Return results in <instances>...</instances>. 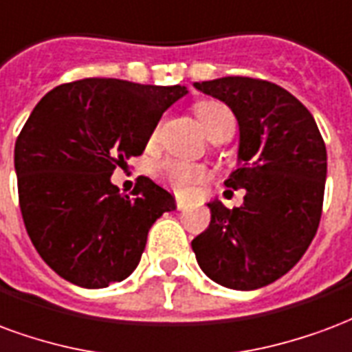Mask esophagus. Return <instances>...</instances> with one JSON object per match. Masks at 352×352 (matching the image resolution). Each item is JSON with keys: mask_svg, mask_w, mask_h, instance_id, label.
<instances>
[{"mask_svg": "<svg viewBox=\"0 0 352 352\" xmlns=\"http://www.w3.org/2000/svg\"><path fill=\"white\" fill-rule=\"evenodd\" d=\"M176 208H178V210H187V208H189V204H187L186 201H176Z\"/></svg>", "mask_w": 352, "mask_h": 352, "instance_id": "esophagus-1", "label": "esophagus"}]
</instances>
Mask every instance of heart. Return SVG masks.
Instances as JSON below:
<instances>
[{
	"mask_svg": "<svg viewBox=\"0 0 352 352\" xmlns=\"http://www.w3.org/2000/svg\"><path fill=\"white\" fill-rule=\"evenodd\" d=\"M197 118L201 122L202 129L206 135L219 129L223 123L232 122V114L229 109L217 102H202L197 107ZM159 178L165 182L166 186L173 187L178 193H189L199 182L208 178V170L204 166L191 165L179 159H165L157 165Z\"/></svg>",
	"mask_w": 352,
	"mask_h": 352,
	"instance_id": "heart-1",
	"label": "heart"
}]
</instances>
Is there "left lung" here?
<instances>
[{"mask_svg": "<svg viewBox=\"0 0 352 352\" xmlns=\"http://www.w3.org/2000/svg\"><path fill=\"white\" fill-rule=\"evenodd\" d=\"M193 86L225 102L238 120L240 166L225 186L245 189V197L232 210L208 202L212 221L191 248L215 283L261 289L291 270L317 232L327 146L311 112L278 84L225 76Z\"/></svg>", "mask_w": 352, "mask_h": 352, "instance_id": "1", "label": "left lung"}]
</instances>
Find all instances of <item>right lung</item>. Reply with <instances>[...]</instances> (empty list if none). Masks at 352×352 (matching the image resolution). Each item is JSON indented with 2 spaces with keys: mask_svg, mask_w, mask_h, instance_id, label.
I'll return each mask as SVG.
<instances>
[{
  "mask_svg": "<svg viewBox=\"0 0 352 352\" xmlns=\"http://www.w3.org/2000/svg\"><path fill=\"white\" fill-rule=\"evenodd\" d=\"M186 86L84 78L37 102L14 144L18 201L35 250L58 276L84 289L129 278L148 230L174 197L146 176L122 195L110 176L144 151Z\"/></svg>",
  "mask_w": 352,
  "mask_h": 352,
  "instance_id": "add662e5",
  "label": "right lung"
}]
</instances>
